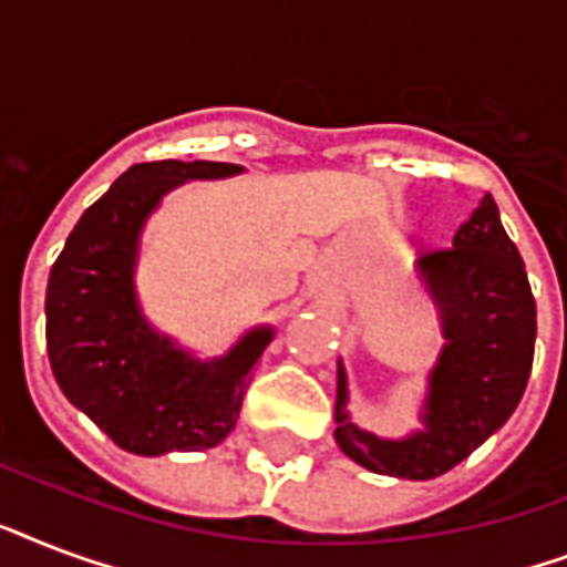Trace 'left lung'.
Returning <instances> with one entry per match:
<instances>
[{
	"instance_id": "1",
	"label": "left lung",
	"mask_w": 567,
	"mask_h": 567,
	"mask_svg": "<svg viewBox=\"0 0 567 567\" xmlns=\"http://www.w3.org/2000/svg\"><path fill=\"white\" fill-rule=\"evenodd\" d=\"M417 270L447 341L430 373L423 430L391 441L355 426L338 364V447L355 465L400 480L447 474L501 430L518 409L536 353V300L492 194L458 226L453 247L423 252Z\"/></svg>"
}]
</instances>
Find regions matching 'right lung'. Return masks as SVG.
<instances>
[{"mask_svg": "<svg viewBox=\"0 0 567 567\" xmlns=\"http://www.w3.org/2000/svg\"><path fill=\"white\" fill-rule=\"evenodd\" d=\"M223 162H146L128 167L70 231L47 285V350L58 385L117 447L137 456L208 450L238 421L258 359L274 338L249 329L229 353L194 359L141 315L137 240L167 190L223 179Z\"/></svg>", "mask_w": 567, "mask_h": 567, "instance_id": "add662e5", "label": "right lung"}]
</instances>
